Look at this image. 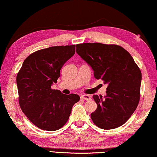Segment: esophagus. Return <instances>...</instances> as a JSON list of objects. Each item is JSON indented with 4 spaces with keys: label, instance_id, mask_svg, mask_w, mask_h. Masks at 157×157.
I'll use <instances>...</instances> for the list:
<instances>
[{
    "label": "esophagus",
    "instance_id": "1",
    "mask_svg": "<svg viewBox=\"0 0 157 157\" xmlns=\"http://www.w3.org/2000/svg\"><path fill=\"white\" fill-rule=\"evenodd\" d=\"M81 98L83 100H86V101H90L91 99V97L88 94H83L81 96Z\"/></svg>",
    "mask_w": 157,
    "mask_h": 157
}]
</instances>
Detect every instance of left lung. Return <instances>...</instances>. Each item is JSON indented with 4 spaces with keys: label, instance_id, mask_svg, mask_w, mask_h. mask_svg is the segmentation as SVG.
<instances>
[{
    "label": "left lung",
    "instance_id": "1",
    "mask_svg": "<svg viewBox=\"0 0 157 157\" xmlns=\"http://www.w3.org/2000/svg\"><path fill=\"white\" fill-rule=\"evenodd\" d=\"M76 53L91 67L96 79L106 84V95L97 94L95 111L91 113L94 124L103 129L119 127L129 120L140 100L142 75L130 53L115 44L83 43Z\"/></svg>",
    "mask_w": 157,
    "mask_h": 157
}]
</instances>
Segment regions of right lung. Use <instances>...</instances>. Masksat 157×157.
I'll return each mask as SVG.
<instances>
[{
	"label": "right lung",
	"instance_id": "right-lung-1",
	"mask_svg": "<svg viewBox=\"0 0 157 157\" xmlns=\"http://www.w3.org/2000/svg\"><path fill=\"white\" fill-rule=\"evenodd\" d=\"M75 53V45L56 46L35 51L25 58L17 74L19 103L30 122L53 132L66 124L80 97L51 89L64 64Z\"/></svg>",
	"mask_w": 157,
	"mask_h": 157
}]
</instances>
